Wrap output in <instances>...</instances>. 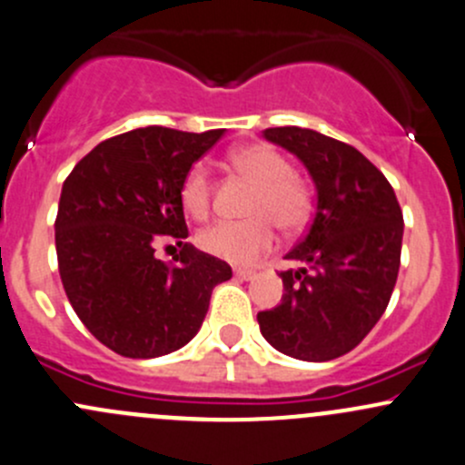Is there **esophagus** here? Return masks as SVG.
Masks as SVG:
<instances>
[{
  "mask_svg": "<svg viewBox=\"0 0 465 465\" xmlns=\"http://www.w3.org/2000/svg\"><path fill=\"white\" fill-rule=\"evenodd\" d=\"M233 276H236V279H242V281H252L256 276V272L242 270V267H236V270H233Z\"/></svg>",
  "mask_w": 465,
  "mask_h": 465,
  "instance_id": "1",
  "label": "esophagus"
}]
</instances>
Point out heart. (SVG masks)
<instances>
[{
  "label": "heart",
  "instance_id": "1",
  "mask_svg": "<svg viewBox=\"0 0 465 465\" xmlns=\"http://www.w3.org/2000/svg\"><path fill=\"white\" fill-rule=\"evenodd\" d=\"M233 171L256 184L245 206L247 220L218 223L198 236L206 254L233 265H252L276 245V223L281 232L294 233L306 227L312 211V193L302 177L292 175L290 162L265 143H247L229 154ZM182 209L193 220L211 213V180L204 163H193L180 186Z\"/></svg>",
  "mask_w": 465,
  "mask_h": 465
}]
</instances>
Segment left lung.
<instances>
[{
    "mask_svg": "<svg viewBox=\"0 0 465 465\" xmlns=\"http://www.w3.org/2000/svg\"><path fill=\"white\" fill-rule=\"evenodd\" d=\"M262 137L302 159L317 206L306 236L285 254L302 267L281 272L283 299L256 320L281 353L328 362L353 351L387 311L401 267V204L353 145L297 125Z\"/></svg>",
    "mask_w": 465,
    "mask_h": 465,
    "instance_id": "obj_1",
    "label": "left lung"
}]
</instances>
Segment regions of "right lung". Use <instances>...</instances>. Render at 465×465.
Listing matches in <instances>:
<instances>
[{"instance_id":"add662e5","label":"right lung","mask_w":465,"mask_h":465,"mask_svg":"<svg viewBox=\"0 0 465 465\" xmlns=\"http://www.w3.org/2000/svg\"><path fill=\"white\" fill-rule=\"evenodd\" d=\"M224 130L148 125L105 139L74 166L55 218L63 288L78 320L124 358H159L195 337L232 267L186 242L180 186ZM175 237V263L153 245Z\"/></svg>"}]
</instances>
